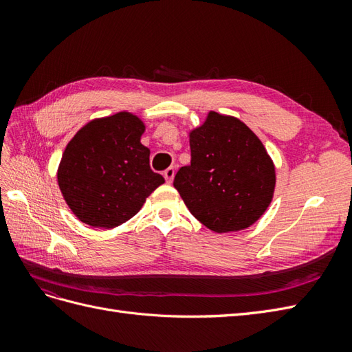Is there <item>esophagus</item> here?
<instances>
[{
  "mask_svg": "<svg viewBox=\"0 0 352 352\" xmlns=\"http://www.w3.org/2000/svg\"><path fill=\"white\" fill-rule=\"evenodd\" d=\"M173 177H175V167L166 168V170H164V179H166V182L170 184V182H172V180H173Z\"/></svg>",
  "mask_w": 352,
  "mask_h": 352,
  "instance_id": "34e87169",
  "label": "esophagus"
}]
</instances>
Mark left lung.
Masks as SVG:
<instances>
[{
    "label": "left lung",
    "instance_id": "8db88e82",
    "mask_svg": "<svg viewBox=\"0 0 352 352\" xmlns=\"http://www.w3.org/2000/svg\"><path fill=\"white\" fill-rule=\"evenodd\" d=\"M190 164L173 185L192 216L217 233L247 229L269 207L274 166L264 145L235 117L211 111L190 132Z\"/></svg>",
    "mask_w": 352,
    "mask_h": 352
}]
</instances>
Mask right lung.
Segmentation results:
<instances>
[{
  "instance_id": "obj_1",
  "label": "right lung",
  "mask_w": 352,
  "mask_h": 352,
  "mask_svg": "<svg viewBox=\"0 0 352 352\" xmlns=\"http://www.w3.org/2000/svg\"><path fill=\"white\" fill-rule=\"evenodd\" d=\"M144 129L138 117L117 113L83 126L67 144L57 177L79 220L94 228L119 226L164 182L150 167Z\"/></svg>"
}]
</instances>
